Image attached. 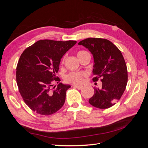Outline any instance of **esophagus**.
I'll list each match as a JSON object with an SVG mask.
<instances>
[{
    "instance_id": "34e87169",
    "label": "esophagus",
    "mask_w": 148,
    "mask_h": 148,
    "mask_svg": "<svg viewBox=\"0 0 148 148\" xmlns=\"http://www.w3.org/2000/svg\"><path fill=\"white\" fill-rule=\"evenodd\" d=\"M73 87H74L75 88L78 89H82L83 88V86H78V85H74Z\"/></svg>"
}]
</instances>
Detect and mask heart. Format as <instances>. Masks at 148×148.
<instances>
[{
    "label": "heart",
    "mask_w": 148,
    "mask_h": 148,
    "mask_svg": "<svg viewBox=\"0 0 148 148\" xmlns=\"http://www.w3.org/2000/svg\"><path fill=\"white\" fill-rule=\"evenodd\" d=\"M86 52L83 51H78L77 53V57H79L83 54V53ZM64 60V58L63 59V61ZM87 77V73L84 71H77V72H70L69 74L65 75V79L66 82L73 83L75 84H82L84 78Z\"/></svg>",
    "instance_id": "1"
}]
</instances>
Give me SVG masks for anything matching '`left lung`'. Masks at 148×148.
Segmentation results:
<instances>
[{"mask_svg": "<svg viewBox=\"0 0 148 148\" xmlns=\"http://www.w3.org/2000/svg\"><path fill=\"white\" fill-rule=\"evenodd\" d=\"M79 45L88 49L94 58L93 82L101 79L102 87L95 88V94L89 103L99 109H107L120 100L126 88L128 71L122 53L110 41L90 38Z\"/></svg>", "mask_w": 148, "mask_h": 148, "instance_id": "left-lung-1", "label": "left lung"}]
</instances>
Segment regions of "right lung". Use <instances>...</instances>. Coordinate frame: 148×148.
Wrapping results in <instances>:
<instances>
[{"instance_id":"obj_1","label":"right lung","mask_w":148,"mask_h":148,"mask_svg":"<svg viewBox=\"0 0 148 148\" xmlns=\"http://www.w3.org/2000/svg\"><path fill=\"white\" fill-rule=\"evenodd\" d=\"M76 41L39 40L21 53L16 66V78L20 95L25 104L36 112L49 115L64 106L69 84L60 82L56 73L65 53Z\"/></svg>"}]
</instances>
